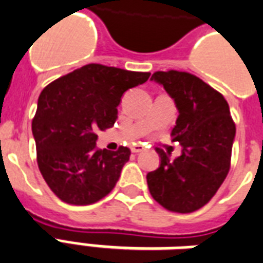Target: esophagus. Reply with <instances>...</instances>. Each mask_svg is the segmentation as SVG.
Returning <instances> with one entry per match:
<instances>
[{
	"mask_svg": "<svg viewBox=\"0 0 263 263\" xmlns=\"http://www.w3.org/2000/svg\"><path fill=\"white\" fill-rule=\"evenodd\" d=\"M131 151H132V153H139V152L145 151V147L142 146V145H139V143H137V145L131 146Z\"/></svg>",
	"mask_w": 263,
	"mask_h": 263,
	"instance_id": "obj_1",
	"label": "esophagus"
}]
</instances>
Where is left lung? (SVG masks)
Returning <instances> with one entry per match:
<instances>
[{
    "instance_id": "left-lung-1",
    "label": "left lung",
    "mask_w": 263,
    "mask_h": 263,
    "mask_svg": "<svg viewBox=\"0 0 263 263\" xmlns=\"http://www.w3.org/2000/svg\"><path fill=\"white\" fill-rule=\"evenodd\" d=\"M152 81L174 99L178 118L171 138L182 151L173 160L156 147L160 166L147 173V186L167 211L191 213L211 201L229 174L235 124L223 95L195 75L157 71Z\"/></svg>"
}]
</instances>
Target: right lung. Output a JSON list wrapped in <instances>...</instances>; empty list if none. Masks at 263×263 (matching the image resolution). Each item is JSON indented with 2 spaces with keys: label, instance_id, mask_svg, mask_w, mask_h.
Listing matches in <instances>:
<instances>
[{
  "label": "right lung",
  "instance_id": "1",
  "mask_svg": "<svg viewBox=\"0 0 263 263\" xmlns=\"http://www.w3.org/2000/svg\"><path fill=\"white\" fill-rule=\"evenodd\" d=\"M149 77V72L87 64L43 89L32 132L39 170L61 201L90 205L112 191L131 151L97 149V132L114 125L124 92Z\"/></svg>",
  "mask_w": 263,
  "mask_h": 263
}]
</instances>
